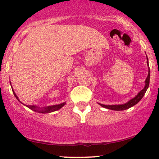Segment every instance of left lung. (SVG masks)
<instances>
[{"label": "left lung", "mask_w": 159, "mask_h": 159, "mask_svg": "<svg viewBox=\"0 0 159 159\" xmlns=\"http://www.w3.org/2000/svg\"><path fill=\"white\" fill-rule=\"evenodd\" d=\"M147 60H148V58H147ZM147 63H148V66L149 68L148 60L147 61ZM149 83H150V69H148V77L146 78V80H145V85L144 87V88H143L135 97L128 101L127 103H126L125 104H121V105H103V104H101V103H99V104L102 106V107L108 108V109H111V110L124 111V110L128 109V108H131L133 106L136 105V104L143 98V97L144 96L145 92H146L148 88Z\"/></svg>", "instance_id": "1"}]
</instances>
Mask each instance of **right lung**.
I'll return each instance as SVG.
<instances>
[{"mask_svg":"<svg viewBox=\"0 0 159 159\" xmlns=\"http://www.w3.org/2000/svg\"><path fill=\"white\" fill-rule=\"evenodd\" d=\"M12 91H13V93H14V96L16 97V98L18 100V101L21 103V102L19 101L18 97H17V95H16V93H14V90H13L12 88ZM23 104V103H22ZM66 103H60L58 104V105H55V106H47V107H43V108H39L38 106H26L27 107H28L30 109H32V111H36V112H38V113H42V114H48V113H51V112H53V111H57V110H59L61 108H62L63 106H64Z\"/></svg>","mask_w":159,"mask_h":159,"instance_id":"add662e5","label":"right lung"}]
</instances>
